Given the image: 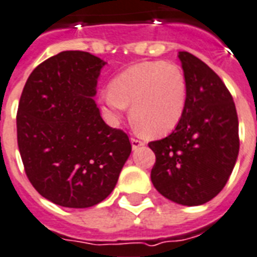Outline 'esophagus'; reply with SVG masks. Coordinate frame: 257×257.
<instances>
[{
	"instance_id": "obj_1",
	"label": "esophagus",
	"mask_w": 257,
	"mask_h": 257,
	"mask_svg": "<svg viewBox=\"0 0 257 257\" xmlns=\"http://www.w3.org/2000/svg\"><path fill=\"white\" fill-rule=\"evenodd\" d=\"M131 143H132L133 150L139 149L140 147H144L143 141H141V140H139V139H135V137H132V139H131Z\"/></svg>"
}]
</instances>
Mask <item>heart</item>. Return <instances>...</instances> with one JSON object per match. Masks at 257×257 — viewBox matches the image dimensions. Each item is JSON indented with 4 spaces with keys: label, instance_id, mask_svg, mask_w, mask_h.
Listing matches in <instances>:
<instances>
[{
    "label": "heart",
    "instance_id": "obj_1",
    "mask_svg": "<svg viewBox=\"0 0 257 257\" xmlns=\"http://www.w3.org/2000/svg\"><path fill=\"white\" fill-rule=\"evenodd\" d=\"M103 112L110 121L121 120L131 105L132 120L152 136H164L178 126L187 105V81L178 64L153 60L133 64L100 95Z\"/></svg>",
    "mask_w": 257,
    "mask_h": 257
}]
</instances>
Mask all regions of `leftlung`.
<instances>
[{"label":"left lung","instance_id":"1","mask_svg":"<svg viewBox=\"0 0 257 257\" xmlns=\"http://www.w3.org/2000/svg\"><path fill=\"white\" fill-rule=\"evenodd\" d=\"M187 105L173 133L149 143L150 178L160 194L183 206L211 201L226 186L239 154L235 103L222 79L187 51H179Z\"/></svg>","mask_w":257,"mask_h":257}]
</instances>
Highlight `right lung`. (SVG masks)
<instances>
[{
	"mask_svg": "<svg viewBox=\"0 0 257 257\" xmlns=\"http://www.w3.org/2000/svg\"><path fill=\"white\" fill-rule=\"evenodd\" d=\"M104 66L92 54L63 51L31 72L21 95L17 140L26 176L63 207L104 201L132 152L128 135L105 124L93 100Z\"/></svg>",
	"mask_w": 257,
	"mask_h": 257,
	"instance_id": "add662e5",
	"label": "right lung"
}]
</instances>
